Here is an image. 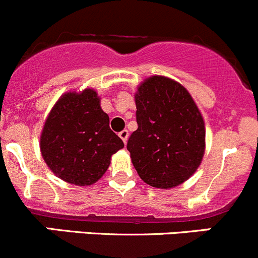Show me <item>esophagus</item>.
I'll list each match as a JSON object with an SVG mask.
<instances>
[{
  "instance_id": "1",
  "label": "esophagus",
  "mask_w": 258,
  "mask_h": 258,
  "mask_svg": "<svg viewBox=\"0 0 258 258\" xmlns=\"http://www.w3.org/2000/svg\"><path fill=\"white\" fill-rule=\"evenodd\" d=\"M119 137L121 138V140L124 142V144H126V142H128V138H129V132L126 129L121 130V132L119 133Z\"/></svg>"
}]
</instances>
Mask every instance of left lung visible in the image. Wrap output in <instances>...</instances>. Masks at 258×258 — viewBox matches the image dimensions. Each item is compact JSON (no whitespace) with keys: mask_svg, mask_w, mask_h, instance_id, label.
I'll return each instance as SVG.
<instances>
[{"mask_svg":"<svg viewBox=\"0 0 258 258\" xmlns=\"http://www.w3.org/2000/svg\"><path fill=\"white\" fill-rule=\"evenodd\" d=\"M138 129L130 135L132 163L147 184L169 189L189 179L206 150L203 116L187 89L173 79H145L134 95Z\"/></svg>","mask_w":258,"mask_h":258,"instance_id":"obj_1","label":"left lung"}]
</instances>
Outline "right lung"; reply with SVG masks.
Instances as JSON below:
<instances>
[{"label": "right lung", "instance_id": "add662e5", "mask_svg": "<svg viewBox=\"0 0 258 258\" xmlns=\"http://www.w3.org/2000/svg\"><path fill=\"white\" fill-rule=\"evenodd\" d=\"M124 143L109 126L100 96L91 88L62 94L46 118L40 150L51 172L75 185L98 182Z\"/></svg>", "mask_w": 258, "mask_h": 258}]
</instances>
